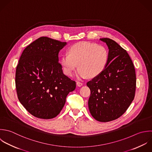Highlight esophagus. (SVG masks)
I'll use <instances>...</instances> for the list:
<instances>
[{
	"mask_svg": "<svg viewBox=\"0 0 152 152\" xmlns=\"http://www.w3.org/2000/svg\"><path fill=\"white\" fill-rule=\"evenodd\" d=\"M76 85H77V86L80 87V86H82L83 85V83L82 82H76Z\"/></svg>",
	"mask_w": 152,
	"mask_h": 152,
	"instance_id": "esophagus-1",
	"label": "esophagus"
}]
</instances>
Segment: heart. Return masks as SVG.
Here are the masks:
<instances>
[{
    "mask_svg": "<svg viewBox=\"0 0 152 152\" xmlns=\"http://www.w3.org/2000/svg\"><path fill=\"white\" fill-rule=\"evenodd\" d=\"M108 59V52L103 45L82 41L71 46L69 53L63 54L61 62L64 72L72 76L79 66L77 76L85 78L95 77L105 68Z\"/></svg>",
    "mask_w": 152,
    "mask_h": 152,
    "instance_id": "heart-1",
    "label": "heart"
}]
</instances>
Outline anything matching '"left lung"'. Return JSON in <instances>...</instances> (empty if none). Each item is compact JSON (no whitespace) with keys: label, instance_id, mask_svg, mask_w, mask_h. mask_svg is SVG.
<instances>
[{"label":"left lung","instance_id":"1","mask_svg":"<svg viewBox=\"0 0 152 152\" xmlns=\"http://www.w3.org/2000/svg\"><path fill=\"white\" fill-rule=\"evenodd\" d=\"M108 47L105 69L87 83L91 90L88 107L92 116L100 122L118 118L134 99L136 72L129 54L115 41L100 38Z\"/></svg>","mask_w":152,"mask_h":152}]
</instances>
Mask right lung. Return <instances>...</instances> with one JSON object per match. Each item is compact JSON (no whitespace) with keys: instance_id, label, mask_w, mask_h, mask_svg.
<instances>
[{"instance_id":"right-lung-1","label":"right lung","mask_w":152,"mask_h":152,"mask_svg":"<svg viewBox=\"0 0 152 152\" xmlns=\"http://www.w3.org/2000/svg\"><path fill=\"white\" fill-rule=\"evenodd\" d=\"M41 37L23 51L16 69L18 98L34 117L51 119L59 114L76 82L63 74L58 53L66 45Z\"/></svg>"}]
</instances>
